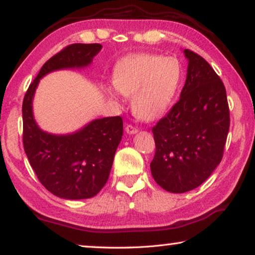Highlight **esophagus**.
<instances>
[{"instance_id": "34e87169", "label": "esophagus", "mask_w": 255, "mask_h": 255, "mask_svg": "<svg viewBox=\"0 0 255 255\" xmlns=\"http://www.w3.org/2000/svg\"><path fill=\"white\" fill-rule=\"evenodd\" d=\"M126 131L128 132V134L130 135H134L137 132V128L135 126H132V125H127L126 126Z\"/></svg>"}]
</instances>
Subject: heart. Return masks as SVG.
Masks as SVG:
<instances>
[{"instance_id":"b5f03b06","label":"heart","mask_w":255,"mask_h":255,"mask_svg":"<svg viewBox=\"0 0 255 255\" xmlns=\"http://www.w3.org/2000/svg\"><path fill=\"white\" fill-rule=\"evenodd\" d=\"M183 80V68L175 56L136 53L121 60L113 71V85L123 95L130 96L137 118L152 121L169 110ZM109 96L118 93L108 87Z\"/></svg>"}]
</instances>
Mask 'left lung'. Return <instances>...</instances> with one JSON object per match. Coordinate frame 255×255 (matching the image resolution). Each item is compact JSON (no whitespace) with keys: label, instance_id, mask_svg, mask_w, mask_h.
I'll return each instance as SVG.
<instances>
[{"label":"left lung","instance_id":"1","mask_svg":"<svg viewBox=\"0 0 255 255\" xmlns=\"http://www.w3.org/2000/svg\"><path fill=\"white\" fill-rule=\"evenodd\" d=\"M187 77L180 99L152 128L151 172L161 187L185 193L199 187L221 162L229 131L225 85L195 52L184 51Z\"/></svg>","mask_w":255,"mask_h":255}]
</instances>
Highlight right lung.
I'll return each instance as SVG.
<instances>
[{
  "mask_svg": "<svg viewBox=\"0 0 255 255\" xmlns=\"http://www.w3.org/2000/svg\"><path fill=\"white\" fill-rule=\"evenodd\" d=\"M101 48L96 43H76L62 48L43 64L23 98V148L40 184L61 199H90L104 187L123 137V118L93 120L69 135L48 134L34 119V93L43 76L59 69L86 67Z\"/></svg>",
  "mask_w": 255,
  "mask_h": 255,
  "instance_id": "right-lung-1",
  "label": "right lung"
}]
</instances>
